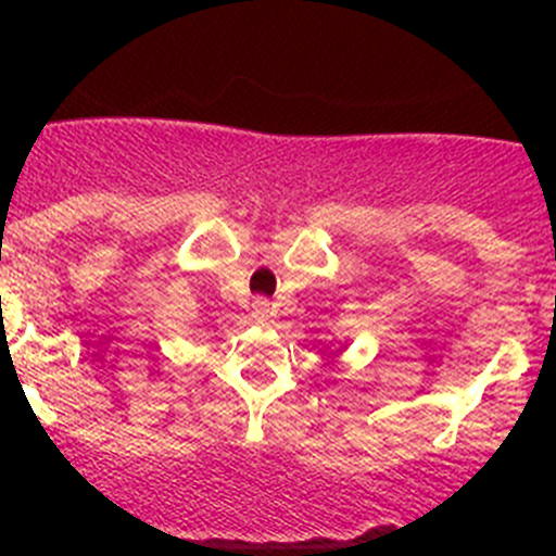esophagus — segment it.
I'll use <instances>...</instances> for the list:
<instances>
[{
    "mask_svg": "<svg viewBox=\"0 0 556 556\" xmlns=\"http://www.w3.org/2000/svg\"><path fill=\"white\" fill-rule=\"evenodd\" d=\"M269 314H273V303L267 298H255L253 301V317L255 320H267Z\"/></svg>",
    "mask_w": 556,
    "mask_h": 556,
    "instance_id": "esophagus-1",
    "label": "esophagus"
}]
</instances>
